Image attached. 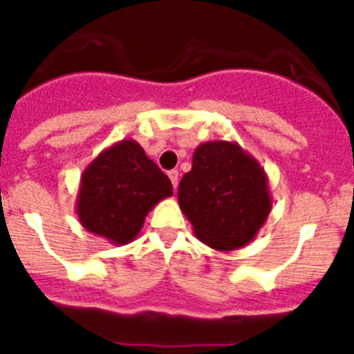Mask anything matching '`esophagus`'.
<instances>
[{"label":"esophagus","instance_id":"1","mask_svg":"<svg viewBox=\"0 0 354 354\" xmlns=\"http://www.w3.org/2000/svg\"><path fill=\"white\" fill-rule=\"evenodd\" d=\"M168 177H170L171 186H174V189H175V187H177V184H179V171H177V170L168 171Z\"/></svg>","mask_w":354,"mask_h":354}]
</instances>
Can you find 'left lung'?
I'll list each match as a JSON object with an SVG mask.
<instances>
[{
  "instance_id": "obj_1",
  "label": "left lung",
  "mask_w": 354,
  "mask_h": 354,
  "mask_svg": "<svg viewBox=\"0 0 354 354\" xmlns=\"http://www.w3.org/2000/svg\"><path fill=\"white\" fill-rule=\"evenodd\" d=\"M180 211L193 232L216 252L243 248L257 237L273 207L268 174L239 143L212 140L193 152L180 179Z\"/></svg>"
}]
</instances>
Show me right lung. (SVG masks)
I'll return each mask as SVG.
<instances>
[{
    "mask_svg": "<svg viewBox=\"0 0 354 354\" xmlns=\"http://www.w3.org/2000/svg\"><path fill=\"white\" fill-rule=\"evenodd\" d=\"M174 195L167 175L134 140L101 150L81 174L76 214L88 232L122 246L138 237L147 214Z\"/></svg>",
    "mask_w": 354,
    "mask_h": 354,
    "instance_id": "obj_1",
    "label": "right lung"
}]
</instances>
